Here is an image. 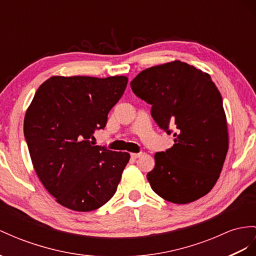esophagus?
<instances>
[{"label": "esophagus", "instance_id": "esophagus-1", "mask_svg": "<svg viewBox=\"0 0 256 256\" xmlns=\"http://www.w3.org/2000/svg\"><path fill=\"white\" fill-rule=\"evenodd\" d=\"M140 156H142V152H140V154H130V156H132L133 159H137V158H140Z\"/></svg>", "mask_w": 256, "mask_h": 256}]
</instances>
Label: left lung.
<instances>
[{"label":"left lung","mask_w":256,"mask_h":256,"mask_svg":"<svg viewBox=\"0 0 256 256\" xmlns=\"http://www.w3.org/2000/svg\"><path fill=\"white\" fill-rule=\"evenodd\" d=\"M152 104V116L174 145L154 154L147 178L164 200L186 204L211 192L228 152V128L218 88L206 72L180 60L142 70L130 82Z\"/></svg>","instance_id":"obj_1"}]
</instances>
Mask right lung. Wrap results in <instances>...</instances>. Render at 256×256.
Here are the masks:
<instances>
[{"mask_svg": "<svg viewBox=\"0 0 256 256\" xmlns=\"http://www.w3.org/2000/svg\"><path fill=\"white\" fill-rule=\"evenodd\" d=\"M126 84L124 76H54L38 88L24 116V138L38 178L62 206L90 212L116 194L130 154L92 140Z\"/></svg>", "mask_w": 256, "mask_h": 256, "instance_id": "add662e5", "label": "right lung"}]
</instances>
